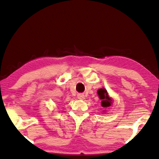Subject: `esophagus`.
<instances>
[{
  "label": "esophagus",
  "instance_id": "obj_1",
  "mask_svg": "<svg viewBox=\"0 0 159 159\" xmlns=\"http://www.w3.org/2000/svg\"><path fill=\"white\" fill-rule=\"evenodd\" d=\"M77 98L80 100H83L84 98H85V95H84L83 93H79L77 95Z\"/></svg>",
  "mask_w": 159,
  "mask_h": 159
}]
</instances>
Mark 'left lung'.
Masks as SVG:
<instances>
[{
	"mask_svg": "<svg viewBox=\"0 0 159 159\" xmlns=\"http://www.w3.org/2000/svg\"><path fill=\"white\" fill-rule=\"evenodd\" d=\"M98 94L99 98L102 100V106L103 107H109L111 106V104H112V100L108 96V93L107 90L105 89H100L98 90Z\"/></svg>",
	"mask_w": 159,
	"mask_h": 159,
	"instance_id": "left-lung-1",
	"label": "left lung"
}]
</instances>
